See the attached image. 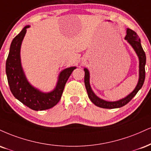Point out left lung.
<instances>
[{"instance_id":"obj_1","label":"left lung","mask_w":151,"mask_h":151,"mask_svg":"<svg viewBox=\"0 0 151 151\" xmlns=\"http://www.w3.org/2000/svg\"><path fill=\"white\" fill-rule=\"evenodd\" d=\"M125 39L128 41L129 43L132 46V48L134 49L135 52H137L138 57L139 59V79L138 83L134 88V90L130 94L124 98V99L119 100L117 101H114V102H110V101H106L104 100L100 99L93 93L91 88L90 86L89 82V72L86 68L83 69L85 72L84 76V83L86 86L87 93L89 99L91 101V102L96 105V106L100 107L102 108H108V109H113V108H118L124 106L126 104L129 102L136 94L138 93V91L141 89L142 87L143 83L145 81V77H146V72H145V65H146V53L141 46V40H140L139 36L133 30L127 29V35L125 36Z\"/></svg>"}]
</instances>
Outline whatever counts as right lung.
Masks as SVG:
<instances>
[{
  "instance_id": "add662e5",
  "label": "right lung",
  "mask_w": 151,
  "mask_h": 151,
  "mask_svg": "<svg viewBox=\"0 0 151 151\" xmlns=\"http://www.w3.org/2000/svg\"><path fill=\"white\" fill-rule=\"evenodd\" d=\"M27 25L12 40L5 65L7 78L10 89L18 101L32 110H44L52 108L59 102L65 83L76 67L65 69L60 73L55 88L49 93H43L32 86L27 81L22 68L20 48L27 32Z\"/></svg>"
}]
</instances>
